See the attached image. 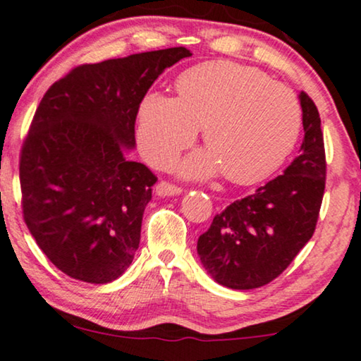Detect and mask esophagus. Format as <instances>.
<instances>
[{"label":"esophagus","mask_w":361,"mask_h":361,"mask_svg":"<svg viewBox=\"0 0 361 361\" xmlns=\"http://www.w3.org/2000/svg\"><path fill=\"white\" fill-rule=\"evenodd\" d=\"M181 188L173 185L170 181H160L155 188V192L159 196H175V195H181Z\"/></svg>","instance_id":"obj_1"}]
</instances>
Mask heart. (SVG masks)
<instances>
[{"instance_id": "1", "label": "heart", "mask_w": 361, "mask_h": 361, "mask_svg": "<svg viewBox=\"0 0 361 361\" xmlns=\"http://www.w3.org/2000/svg\"><path fill=\"white\" fill-rule=\"evenodd\" d=\"M176 93H150L140 103L137 139L152 165L173 164L202 128L209 150L188 159L183 173L224 170L232 183L252 185L275 173L296 147L302 124L296 94L260 70L202 63L181 75Z\"/></svg>"}]
</instances>
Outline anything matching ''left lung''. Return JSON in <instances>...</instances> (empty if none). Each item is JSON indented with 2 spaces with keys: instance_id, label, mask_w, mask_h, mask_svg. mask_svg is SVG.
<instances>
[{
  "instance_id": "obj_1",
  "label": "left lung",
  "mask_w": 361,
  "mask_h": 361,
  "mask_svg": "<svg viewBox=\"0 0 361 361\" xmlns=\"http://www.w3.org/2000/svg\"><path fill=\"white\" fill-rule=\"evenodd\" d=\"M304 140L284 173L214 216L197 238V255L222 286H265L286 270L316 231L326 190L321 118L307 93L299 94Z\"/></svg>"
}]
</instances>
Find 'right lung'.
Segmentation results:
<instances>
[{"mask_svg": "<svg viewBox=\"0 0 361 361\" xmlns=\"http://www.w3.org/2000/svg\"><path fill=\"white\" fill-rule=\"evenodd\" d=\"M185 47L75 67L40 101L19 157L23 216L65 275L103 284L134 260L157 176L128 159L154 81Z\"/></svg>", "mask_w": 361, "mask_h": 361, "instance_id": "obj_1", "label": "right lung"}]
</instances>
